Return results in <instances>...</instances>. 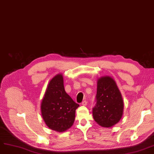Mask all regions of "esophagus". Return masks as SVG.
I'll list each match as a JSON object with an SVG mask.
<instances>
[{"label": "esophagus", "instance_id": "esophagus-1", "mask_svg": "<svg viewBox=\"0 0 154 154\" xmlns=\"http://www.w3.org/2000/svg\"><path fill=\"white\" fill-rule=\"evenodd\" d=\"M87 104V102L86 100H84L81 103V105H82V106H86Z\"/></svg>", "mask_w": 154, "mask_h": 154}]
</instances>
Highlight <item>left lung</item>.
I'll use <instances>...</instances> for the list:
<instances>
[{
  "instance_id": "1",
  "label": "left lung",
  "mask_w": 154,
  "mask_h": 154,
  "mask_svg": "<svg viewBox=\"0 0 154 154\" xmlns=\"http://www.w3.org/2000/svg\"><path fill=\"white\" fill-rule=\"evenodd\" d=\"M97 103L93 108L94 120L103 127H111L117 124L124 112V101L115 80L110 76H102L97 79Z\"/></svg>"
}]
</instances>
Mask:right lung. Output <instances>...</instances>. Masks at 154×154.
Returning <instances> with one entry per match:
<instances>
[{"mask_svg": "<svg viewBox=\"0 0 154 154\" xmlns=\"http://www.w3.org/2000/svg\"><path fill=\"white\" fill-rule=\"evenodd\" d=\"M79 106L65 91L62 74L55 75L48 82L40 104L47 126L58 132L66 131L74 122Z\"/></svg>", "mask_w": 154, "mask_h": 154, "instance_id": "1", "label": "right lung"}]
</instances>
